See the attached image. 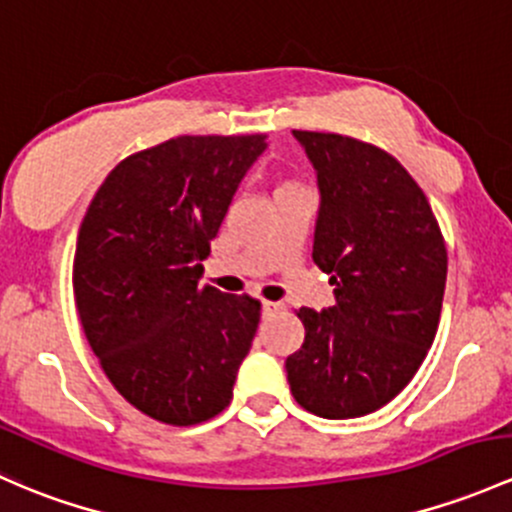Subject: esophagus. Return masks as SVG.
<instances>
[{"instance_id": "esophagus-1", "label": "esophagus", "mask_w": 512, "mask_h": 512, "mask_svg": "<svg viewBox=\"0 0 512 512\" xmlns=\"http://www.w3.org/2000/svg\"><path fill=\"white\" fill-rule=\"evenodd\" d=\"M279 311L277 301H262V314L265 316H274Z\"/></svg>"}]
</instances>
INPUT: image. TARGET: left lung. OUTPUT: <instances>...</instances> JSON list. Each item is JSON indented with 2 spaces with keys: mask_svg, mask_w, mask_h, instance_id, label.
<instances>
[{
  "mask_svg": "<svg viewBox=\"0 0 512 512\" xmlns=\"http://www.w3.org/2000/svg\"><path fill=\"white\" fill-rule=\"evenodd\" d=\"M319 184L314 262L336 304L301 306L304 343L284 363L294 400L324 419L370 414L400 395L432 348L446 247L422 188L395 157L328 132H301Z\"/></svg>",
  "mask_w": 512,
  "mask_h": 512,
  "instance_id": "1",
  "label": "left lung"
}]
</instances>
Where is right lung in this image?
Wrapping results in <instances>:
<instances>
[{"mask_svg": "<svg viewBox=\"0 0 512 512\" xmlns=\"http://www.w3.org/2000/svg\"><path fill=\"white\" fill-rule=\"evenodd\" d=\"M265 134L176 137L132 154L95 193L78 233L80 324L115 390L174 427L233 400L260 301L201 287V262Z\"/></svg>", "mask_w": 512, "mask_h": 512, "instance_id": "1", "label": "right lung"}]
</instances>
